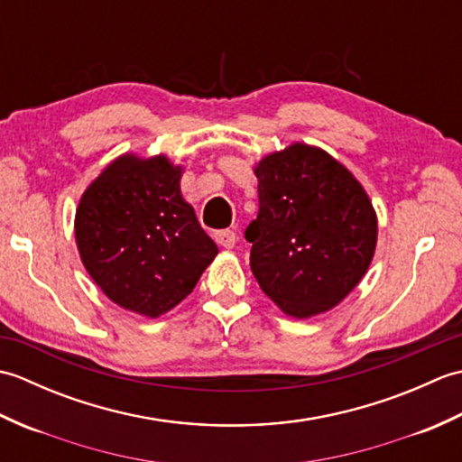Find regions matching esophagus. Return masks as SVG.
<instances>
[{
	"mask_svg": "<svg viewBox=\"0 0 462 462\" xmlns=\"http://www.w3.org/2000/svg\"><path fill=\"white\" fill-rule=\"evenodd\" d=\"M214 240L218 242V246L228 248V250H232L234 246H236V234H234V230H218V232H214Z\"/></svg>",
	"mask_w": 462,
	"mask_h": 462,
	"instance_id": "1",
	"label": "esophagus"
}]
</instances>
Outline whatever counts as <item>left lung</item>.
I'll list each match as a JSON object with an SVG mask.
<instances>
[{"instance_id": "obj_1", "label": "left lung", "mask_w": 462, "mask_h": 462, "mask_svg": "<svg viewBox=\"0 0 462 462\" xmlns=\"http://www.w3.org/2000/svg\"><path fill=\"white\" fill-rule=\"evenodd\" d=\"M254 172L260 210L244 238L262 291L298 319L336 308L375 254L367 192L333 156L303 143L263 156Z\"/></svg>"}]
</instances>
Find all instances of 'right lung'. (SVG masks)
<instances>
[{"label":"right lung","instance_id":"obj_1","mask_svg":"<svg viewBox=\"0 0 462 462\" xmlns=\"http://www.w3.org/2000/svg\"><path fill=\"white\" fill-rule=\"evenodd\" d=\"M180 176L164 154H123L77 206L83 266L116 306L146 318L179 306L218 254L182 199Z\"/></svg>","mask_w":462,"mask_h":462}]
</instances>
